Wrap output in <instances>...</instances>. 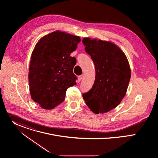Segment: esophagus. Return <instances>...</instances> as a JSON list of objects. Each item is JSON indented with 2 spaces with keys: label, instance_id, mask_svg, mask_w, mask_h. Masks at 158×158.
Returning a JSON list of instances; mask_svg holds the SVG:
<instances>
[{
  "label": "esophagus",
  "instance_id": "34e87169",
  "mask_svg": "<svg viewBox=\"0 0 158 158\" xmlns=\"http://www.w3.org/2000/svg\"><path fill=\"white\" fill-rule=\"evenodd\" d=\"M82 77H83V76H82V75L79 76H78V81H79V82H80V81L82 80Z\"/></svg>",
  "mask_w": 158,
  "mask_h": 158
}]
</instances>
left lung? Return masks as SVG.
Wrapping results in <instances>:
<instances>
[{"mask_svg": "<svg viewBox=\"0 0 158 158\" xmlns=\"http://www.w3.org/2000/svg\"><path fill=\"white\" fill-rule=\"evenodd\" d=\"M82 43L96 69L94 84L82 97L95 114L106 113L118 106L126 94L131 78L129 64L114 44L90 38H84Z\"/></svg>", "mask_w": 158, "mask_h": 158, "instance_id": "1", "label": "left lung"}]
</instances>
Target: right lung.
<instances>
[{
    "instance_id": "right-lung-1",
    "label": "right lung",
    "mask_w": 158,
    "mask_h": 158,
    "mask_svg": "<svg viewBox=\"0 0 158 158\" xmlns=\"http://www.w3.org/2000/svg\"><path fill=\"white\" fill-rule=\"evenodd\" d=\"M79 36L59 31L41 38L32 53L29 82L33 101L52 109L65 99L67 89L76 84V59L70 56L80 42Z\"/></svg>"
}]
</instances>
